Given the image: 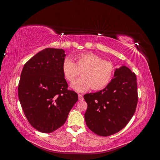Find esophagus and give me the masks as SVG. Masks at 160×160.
<instances>
[{
    "instance_id": "34e87169",
    "label": "esophagus",
    "mask_w": 160,
    "mask_h": 160,
    "mask_svg": "<svg viewBox=\"0 0 160 160\" xmlns=\"http://www.w3.org/2000/svg\"><path fill=\"white\" fill-rule=\"evenodd\" d=\"M78 96H79V101H83V95H82L81 94H79Z\"/></svg>"
}]
</instances>
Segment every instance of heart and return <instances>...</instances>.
Returning a JSON list of instances; mask_svg holds the SVG:
<instances>
[{"instance_id": "1", "label": "heart", "mask_w": 160, "mask_h": 160, "mask_svg": "<svg viewBox=\"0 0 160 160\" xmlns=\"http://www.w3.org/2000/svg\"><path fill=\"white\" fill-rule=\"evenodd\" d=\"M75 62L67 57L62 62V69L67 81L72 82L81 72L82 78L75 80L71 88L78 92H85L90 88L95 91L104 89L113 78L115 67L111 61L93 52H83L75 57Z\"/></svg>"}]
</instances>
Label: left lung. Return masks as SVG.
Wrapping results in <instances>:
<instances>
[{"label":"left lung","instance_id":"obj_1","mask_svg":"<svg viewBox=\"0 0 160 160\" xmlns=\"http://www.w3.org/2000/svg\"><path fill=\"white\" fill-rule=\"evenodd\" d=\"M115 78L103 90L84 95L88 103L85 120L89 129L107 137L126 126L136 109L138 94L134 72L123 66L114 72Z\"/></svg>","mask_w":160,"mask_h":160}]
</instances>
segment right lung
I'll use <instances>...</instances> for the list:
<instances>
[{
  "instance_id": "add662e5",
  "label": "right lung",
  "mask_w": 160,
  "mask_h": 160,
  "mask_svg": "<svg viewBox=\"0 0 160 160\" xmlns=\"http://www.w3.org/2000/svg\"><path fill=\"white\" fill-rule=\"evenodd\" d=\"M65 57L63 49L47 48L31 58L21 72L19 101L28 122L42 133L61 128L78 101L62 72Z\"/></svg>"
}]
</instances>
